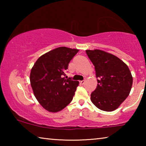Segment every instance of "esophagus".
<instances>
[{
	"label": "esophagus",
	"instance_id": "1",
	"mask_svg": "<svg viewBox=\"0 0 146 146\" xmlns=\"http://www.w3.org/2000/svg\"><path fill=\"white\" fill-rule=\"evenodd\" d=\"M85 82H86V80H81V81H80V84H82V85H83V84H84V83H85Z\"/></svg>",
	"mask_w": 146,
	"mask_h": 146
}]
</instances>
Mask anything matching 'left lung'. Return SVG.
<instances>
[{
  "label": "left lung",
  "mask_w": 146,
  "mask_h": 146,
  "mask_svg": "<svg viewBox=\"0 0 146 146\" xmlns=\"http://www.w3.org/2000/svg\"><path fill=\"white\" fill-rule=\"evenodd\" d=\"M95 66L98 84L91 94L96 107L105 111L117 109L125 100L132 87L133 77L127 66L117 56L105 51L86 50Z\"/></svg>",
  "instance_id": "obj_1"
}]
</instances>
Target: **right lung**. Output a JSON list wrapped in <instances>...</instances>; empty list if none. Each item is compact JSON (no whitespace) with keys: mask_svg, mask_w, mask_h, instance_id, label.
<instances>
[{"mask_svg":"<svg viewBox=\"0 0 146 146\" xmlns=\"http://www.w3.org/2000/svg\"><path fill=\"white\" fill-rule=\"evenodd\" d=\"M78 51L57 48L40 56L31 69L30 82L35 97L48 111H60L73 100L79 82L65 78L64 72Z\"/></svg>","mask_w":146,"mask_h":146,"instance_id":"add662e5","label":"right lung"}]
</instances>
